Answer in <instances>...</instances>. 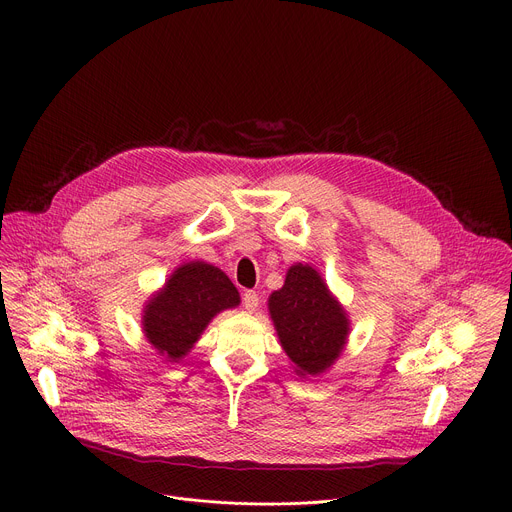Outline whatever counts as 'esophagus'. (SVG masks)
<instances>
[{
  "instance_id": "1",
  "label": "esophagus",
  "mask_w": 512,
  "mask_h": 512,
  "mask_svg": "<svg viewBox=\"0 0 512 512\" xmlns=\"http://www.w3.org/2000/svg\"><path fill=\"white\" fill-rule=\"evenodd\" d=\"M243 306H245L247 312H255V310L259 308V296H257V291H253V289L245 291V294H243Z\"/></svg>"
}]
</instances>
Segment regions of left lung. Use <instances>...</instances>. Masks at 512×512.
<instances>
[{"mask_svg": "<svg viewBox=\"0 0 512 512\" xmlns=\"http://www.w3.org/2000/svg\"><path fill=\"white\" fill-rule=\"evenodd\" d=\"M279 342L300 377L320 375L340 356L350 322L322 275L310 265H291L281 289L269 296Z\"/></svg>", "mask_w": 512, "mask_h": 512, "instance_id": "obj_1", "label": "left lung"}]
</instances>
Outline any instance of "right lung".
<instances>
[{"instance_id": "obj_1", "label": "right lung", "mask_w": 512, "mask_h": 512, "mask_svg": "<svg viewBox=\"0 0 512 512\" xmlns=\"http://www.w3.org/2000/svg\"><path fill=\"white\" fill-rule=\"evenodd\" d=\"M239 302V291L225 271L204 261H190L180 265L145 304L143 334L166 360L178 362L218 312Z\"/></svg>"}]
</instances>
